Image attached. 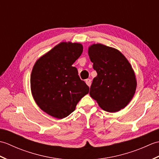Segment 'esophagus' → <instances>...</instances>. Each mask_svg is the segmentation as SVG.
I'll list each match as a JSON object with an SVG mask.
<instances>
[{
	"mask_svg": "<svg viewBox=\"0 0 159 159\" xmlns=\"http://www.w3.org/2000/svg\"><path fill=\"white\" fill-rule=\"evenodd\" d=\"M85 83L87 85H88L89 87L91 86V85H92V80L91 79H87L85 80Z\"/></svg>",
	"mask_w": 159,
	"mask_h": 159,
	"instance_id": "esophagus-1",
	"label": "esophagus"
}]
</instances>
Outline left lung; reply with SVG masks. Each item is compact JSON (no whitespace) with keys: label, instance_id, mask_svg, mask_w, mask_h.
I'll return each instance as SVG.
<instances>
[{"label":"left lung","instance_id":"1","mask_svg":"<svg viewBox=\"0 0 159 159\" xmlns=\"http://www.w3.org/2000/svg\"><path fill=\"white\" fill-rule=\"evenodd\" d=\"M88 55L98 74L90 87V96L108 112L124 109L133 99L137 88L130 63L119 50L102 43L91 45Z\"/></svg>","mask_w":159,"mask_h":159}]
</instances>
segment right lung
Listing matches in <instances>:
<instances>
[{"mask_svg": "<svg viewBox=\"0 0 159 159\" xmlns=\"http://www.w3.org/2000/svg\"><path fill=\"white\" fill-rule=\"evenodd\" d=\"M80 43H59L36 61L31 74V90L43 111L57 119L68 116L89 88L72 64L81 55Z\"/></svg>", "mask_w": 159, "mask_h": 159, "instance_id": "add662e5", "label": "right lung"}]
</instances>
